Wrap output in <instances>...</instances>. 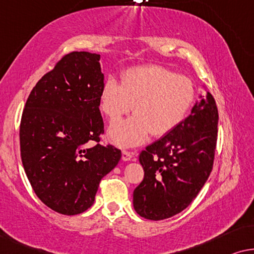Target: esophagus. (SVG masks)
<instances>
[{"label":"esophagus","mask_w":254,"mask_h":254,"mask_svg":"<svg viewBox=\"0 0 254 254\" xmlns=\"http://www.w3.org/2000/svg\"><path fill=\"white\" fill-rule=\"evenodd\" d=\"M132 158H133L132 153L127 152V151H123L122 152V160H123V161H131Z\"/></svg>","instance_id":"esophagus-1"}]
</instances>
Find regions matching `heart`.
<instances>
[{"mask_svg": "<svg viewBox=\"0 0 254 254\" xmlns=\"http://www.w3.org/2000/svg\"><path fill=\"white\" fill-rule=\"evenodd\" d=\"M122 83L108 77L103 83L100 105L110 120H117L134 107V115L109 127L108 135L120 147L140 145L149 133L161 137L173 131L194 100L191 79L160 65L131 67L122 73Z\"/></svg>", "mask_w": 254, "mask_h": 254, "instance_id": "obj_1", "label": "heart"}]
</instances>
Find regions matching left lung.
Returning a JSON list of instances; mask_svg holds the SVG:
<instances>
[{
    "instance_id": "obj_1",
    "label": "left lung",
    "mask_w": 254,
    "mask_h": 254,
    "mask_svg": "<svg viewBox=\"0 0 254 254\" xmlns=\"http://www.w3.org/2000/svg\"><path fill=\"white\" fill-rule=\"evenodd\" d=\"M219 113L213 95H200L191 114L139 155L144 180L133 191L139 215L159 221L181 213L205 185L213 168Z\"/></svg>"
}]
</instances>
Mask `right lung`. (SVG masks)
Listing matches in <instances>:
<instances>
[{
	"label": "right lung",
	"mask_w": 254,
	"mask_h": 254,
	"mask_svg": "<svg viewBox=\"0 0 254 254\" xmlns=\"http://www.w3.org/2000/svg\"><path fill=\"white\" fill-rule=\"evenodd\" d=\"M100 55L72 52L38 81L20 121L21 162L38 198L76 215L93 205L99 183L119 163L120 149L98 144L103 133ZM95 141L93 148L87 144Z\"/></svg>",
	"instance_id": "obj_1"
}]
</instances>
